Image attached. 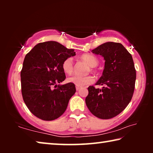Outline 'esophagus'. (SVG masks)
<instances>
[{
    "label": "esophagus",
    "mask_w": 153,
    "mask_h": 153,
    "mask_svg": "<svg viewBox=\"0 0 153 153\" xmlns=\"http://www.w3.org/2000/svg\"><path fill=\"white\" fill-rule=\"evenodd\" d=\"M76 90H79L80 88H81V87H79V86H76Z\"/></svg>",
    "instance_id": "1"
}]
</instances>
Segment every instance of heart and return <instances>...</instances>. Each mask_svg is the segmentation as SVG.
Listing matches in <instances>:
<instances>
[{"label":"heart","instance_id":"heart-1","mask_svg":"<svg viewBox=\"0 0 153 153\" xmlns=\"http://www.w3.org/2000/svg\"><path fill=\"white\" fill-rule=\"evenodd\" d=\"M82 60L86 62L90 67H94L98 64V60L96 56L91 55H84L81 56ZM62 69L65 73L67 74H72L74 70V62L71 57L67 58L62 63ZM67 82L73 83L77 86H84L86 85L92 84L94 82V78L91 76H72L67 78Z\"/></svg>","mask_w":153,"mask_h":153}]
</instances>
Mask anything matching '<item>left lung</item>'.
Returning a JSON list of instances; mask_svg holds the SVG:
<instances>
[{
	"mask_svg": "<svg viewBox=\"0 0 153 153\" xmlns=\"http://www.w3.org/2000/svg\"><path fill=\"white\" fill-rule=\"evenodd\" d=\"M102 56L105 69L96 85L102 88H88L86 104L93 115L108 120L125 109L132 98L136 73L131 54L120 43L108 42L92 51Z\"/></svg>",
	"mask_w": 153,
	"mask_h": 153,
	"instance_id": "obj_1",
	"label": "left lung"
}]
</instances>
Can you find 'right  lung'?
Instances as JSON below:
<instances>
[{
	"label": "right lung",
	"mask_w": 153,
	"mask_h": 153,
	"mask_svg": "<svg viewBox=\"0 0 153 153\" xmlns=\"http://www.w3.org/2000/svg\"><path fill=\"white\" fill-rule=\"evenodd\" d=\"M75 55L74 49L55 41L38 44L25 55L21 71L22 93L25 104L36 117L52 121L65 111L76 86L70 82L57 84L66 78L62 63Z\"/></svg>",
	"instance_id": "add662e5"
}]
</instances>
